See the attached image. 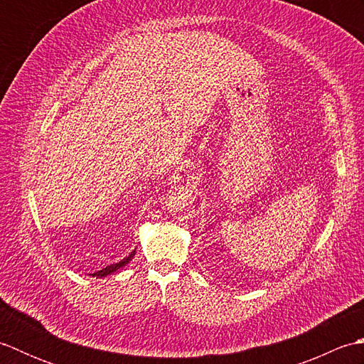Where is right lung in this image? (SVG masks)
I'll return each instance as SVG.
<instances>
[{"mask_svg": "<svg viewBox=\"0 0 364 364\" xmlns=\"http://www.w3.org/2000/svg\"><path fill=\"white\" fill-rule=\"evenodd\" d=\"M136 255V250H133L131 252L127 258H123L122 261H119V262H115V264H111V266H106V267H103L102 270H97V272H94V274H89V275H92V277H97V278H102V277H106V275H109V274H114L115 270H119L120 267H123V266H127L128 262L133 259V257Z\"/></svg>", "mask_w": 364, "mask_h": 364, "instance_id": "add662e5", "label": "right lung"}]
</instances>
